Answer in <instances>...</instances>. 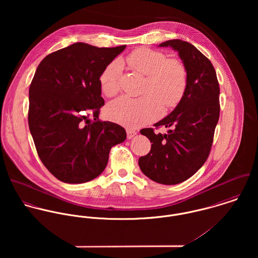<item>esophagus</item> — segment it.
<instances>
[{"label":"esophagus","mask_w":258,"mask_h":258,"mask_svg":"<svg viewBox=\"0 0 258 258\" xmlns=\"http://www.w3.org/2000/svg\"><path fill=\"white\" fill-rule=\"evenodd\" d=\"M137 135V132L136 131H134V130H130V129H128L127 130V138L128 139H132L134 136H136Z\"/></svg>","instance_id":"obj_1"}]
</instances>
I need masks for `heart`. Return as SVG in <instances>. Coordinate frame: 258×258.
Returning a JSON list of instances; mask_svg holds the SVG:
<instances>
[{"mask_svg":"<svg viewBox=\"0 0 258 258\" xmlns=\"http://www.w3.org/2000/svg\"><path fill=\"white\" fill-rule=\"evenodd\" d=\"M128 66L146 77L141 98L122 96L108 105L106 113L111 120L130 129L138 128L156 119L165 108L176 106L184 96L187 74L182 61L157 50L140 47L126 58ZM122 66L119 61L108 64L100 75L102 92L111 97L120 88Z\"/></svg>","mask_w":258,"mask_h":258,"instance_id":"obj_1","label":"heart"}]
</instances>
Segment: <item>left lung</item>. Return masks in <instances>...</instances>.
I'll return each instance as SVG.
<instances>
[{
  "instance_id": "8db88e82",
  "label": "left lung",
  "mask_w": 258,
  "mask_h": 258,
  "mask_svg": "<svg viewBox=\"0 0 258 258\" xmlns=\"http://www.w3.org/2000/svg\"><path fill=\"white\" fill-rule=\"evenodd\" d=\"M159 46L178 52L187 83L176 108L154 124L169 128L168 133H155L152 128L140 131L153 144L138 163L152 181L177 184L197 173L209 157L220 117V85L212 62L191 43L171 39Z\"/></svg>"
}]
</instances>
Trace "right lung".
Listing matches in <instances>:
<instances>
[{
    "label": "right lung",
    "instance_id": "obj_1",
    "mask_svg": "<svg viewBox=\"0 0 258 258\" xmlns=\"http://www.w3.org/2000/svg\"><path fill=\"white\" fill-rule=\"evenodd\" d=\"M125 47L75 42L46 55L37 67L29 91V127L40 161L63 183L98 177L111 148L126 139L123 127L98 120L104 105L100 75ZM89 110L92 122L84 115Z\"/></svg>",
    "mask_w": 258,
    "mask_h": 258
}]
</instances>
